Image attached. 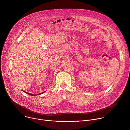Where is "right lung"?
<instances>
[{"label": "right lung", "instance_id": "obj_1", "mask_svg": "<svg viewBox=\"0 0 130 130\" xmlns=\"http://www.w3.org/2000/svg\"><path fill=\"white\" fill-rule=\"evenodd\" d=\"M25 93H26V94H29V95H31V96H34V95H34V94H31V93H27V92H24ZM44 92H43V93H42V94H43V93H44ZM40 95V93H39V94H36V95Z\"/></svg>", "mask_w": 130, "mask_h": 130}]
</instances>
